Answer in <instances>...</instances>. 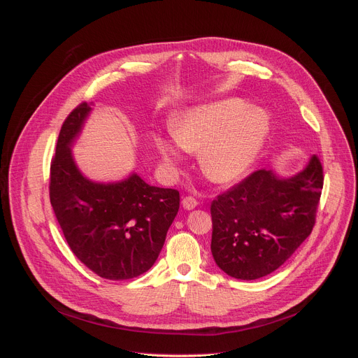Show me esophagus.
<instances>
[{
  "label": "esophagus",
  "instance_id": "esophagus-1",
  "mask_svg": "<svg viewBox=\"0 0 358 358\" xmlns=\"http://www.w3.org/2000/svg\"><path fill=\"white\" fill-rule=\"evenodd\" d=\"M181 204H182V208L185 209V210H193L194 208H197V200L194 199V197H192V196H185L184 199H182V201H181Z\"/></svg>",
  "mask_w": 358,
  "mask_h": 358
}]
</instances>
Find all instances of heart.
<instances>
[{
    "mask_svg": "<svg viewBox=\"0 0 358 358\" xmlns=\"http://www.w3.org/2000/svg\"><path fill=\"white\" fill-rule=\"evenodd\" d=\"M270 117L242 99H227L184 110L171 120L176 143L157 135L155 143L166 164L180 161V148L199 152L203 174L213 182H231L257 161L270 135Z\"/></svg>",
    "mask_w": 358,
    "mask_h": 358,
    "instance_id": "heart-1",
    "label": "heart"
}]
</instances>
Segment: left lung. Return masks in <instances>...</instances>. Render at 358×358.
<instances>
[{
    "label": "left lung",
    "instance_id": "1",
    "mask_svg": "<svg viewBox=\"0 0 358 358\" xmlns=\"http://www.w3.org/2000/svg\"><path fill=\"white\" fill-rule=\"evenodd\" d=\"M322 185V165L313 155L294 176L259 169L220 194L210 208L217 267L257 280L283 266L313 229Z\"/></svg>",
    "mask_w": 358,
    "mask_h": 358
}]
</instances>
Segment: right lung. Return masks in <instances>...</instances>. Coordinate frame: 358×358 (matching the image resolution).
<instances>
[{"instance_id": "obj_1", "label": "right lung", "mask_w": 358, "mask_h": 358, "mask_svg": "<svg viewBox=\"0 0 358 358\" xmlns=\"http://www.w3.org/2000/svg\"><path fill=\"white\" fill-rule=\"evenodd\" d=\"M92 107L80 104L59 131L50 164V204L69 248L107 280L134 278L154 266L180 209V193L136 173L115 182L85 177L72 155Z\"/></svg>"}]
</instances>
